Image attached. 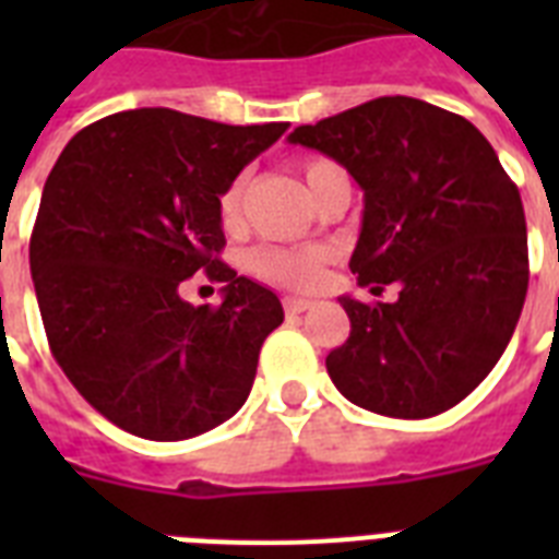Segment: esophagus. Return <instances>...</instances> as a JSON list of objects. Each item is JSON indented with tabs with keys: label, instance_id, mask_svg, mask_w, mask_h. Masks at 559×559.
<instances>
[{
	"label": "esophagus",
	"instance_id": "esophagus-1",
	"mask_svg": "<svg viewBox=\"0 0 559 559\" xmlns=\"http://www.w3.org/2000/svg\"><path fill=\"white\" fill-rule=\"evenodd\" d=\"M310 307H313V301H307V298H296V296L284 298V313L287 316L305 313V310H310Z\"/></svg>",
	"mask_w": 559,
	"mask_h": 559
}]
</instances>
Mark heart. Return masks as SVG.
Here are the masks:
<instances>
[{"instance_id":"heart-1","label":"heart","mask_w":559,"mask_h":559,"mask_svg":"<svg viewBox=\"0 0 559 559\" xmlns=\"http://www.w3.org/2000/svg\"><path fill=\"white\" fill-rule=\"evenodd\" d=\"M333 162L328 159H310L305 165L307 186L313 182L324 168H331ZM240 205H243V179H235L226 188L223 200H219V214L226 223H235L240 217ZM322 246H258L249 252V270L261 278L289 289H307L319 281L324 263Z\"/></svg>"}]
</instances>
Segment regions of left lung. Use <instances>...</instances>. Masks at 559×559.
<instances>
[{
  "label": "left lung",
  "instance_id": "left-lung-1",
  "mask_svg": "<svg viewBox=\"0 0 559 559\" xmlns=\"http://www.w3.org/2000/svg\"><path fill=\"white\" fill-rule=\"evenodd\" d=\"M289 144L331 156L362 188L350 254L359 287L394 301L342 296L345 345L328 354L333 385L385 417H432L493 371L528 293L525 211L485 135L426 100L373 98Z\"/></svg>",
  "mask_w": 559,
  "mask_h": 559
}]
</instances>
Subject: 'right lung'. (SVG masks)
Returning <instances> with one entry per match:
<instances>
[{
    "label": "right lung",
    "instance_id": "obj_1",
    "mask_svg": "<svg viewBox=\"0 0 559 559\" xmlns=\"http://www.w3.org/2000/svg\"><path fill=\"white\" fill-rule=\"evenodd\" d=\"M287 127L130 109L83 127L48 174L31 231L43 328L69 382L124 432L186 441L249 397L284 307L217 258L219 197ZM193 271L224 281L223 306L187 305Z\"/></svg>",
    "mask_w": 559,
    "mask_h": 559
}]
</instances>
